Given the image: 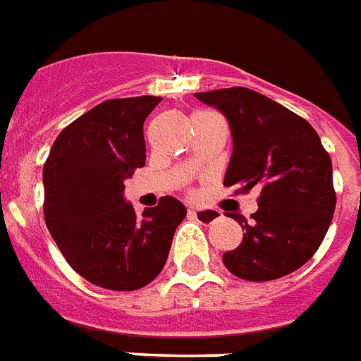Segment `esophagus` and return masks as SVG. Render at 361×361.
<instances>
[{
	"mask_svg": "<svg viewBox=\"0 0 361 361\" xmlns=\"http://www.w3.org/2000/svg\"><path fill=\"white\" fill-rule=\"evenodd\" d=\"M189 217H192V219H197V221H200V224H214L216 219H219L221 217V212L219 210H214V208H208V210H195V208H189Z\"/></svg>",
	"mask_w": 361,
	"mask_h": 361,
	"instance_id": "obj_1",
	"label": "esophagus"
}]
</instances>
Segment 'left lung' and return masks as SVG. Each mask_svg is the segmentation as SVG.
I'll list each match as a JSON object with an SVG mask.
<instances>
[{
	"label": "left lung",
	"mask_w": 361,
	"mask_h": 361,
	"mask_svg": "<svg viewBox=\"0 0 361 361\" xmlns=\"http://www.w3.org/2000/svg\"><path fill=\"white\" fill-rule=\"evenodd\" d=\"M227 117L233 155L225 187L259 189L257 212L231 214L242 225L240 246L225 252L224 265L250 282L282 279L316 254L334 219V170L316 130L288 107L252 89L197 92ZM227 216V214H225Z\"/></svg>",
	"instance_id": "8db88e82"
}]
</instances>
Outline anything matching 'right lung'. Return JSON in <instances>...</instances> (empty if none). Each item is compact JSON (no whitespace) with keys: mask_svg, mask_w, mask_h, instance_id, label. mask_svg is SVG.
Instances as JSON below:
<instances>
[{"mask_svg":"<svg viewBox=\"0 0 361 361\" xmlns=\"http://www.w3.org/2000/svg\"><path fill=\"white\" fill-rule=\"evenodd\" d=\"M159 96L106 100L66 126L43 166L47 229L70 267L114 291L144 288L166 263L187 210L162 197L142 217L123 199L145 164L144 123Z\"/></svg>","mask_w":361,"mask_h":361,"instance_id":"add662e5","label":"right lung"}]
</instances>
